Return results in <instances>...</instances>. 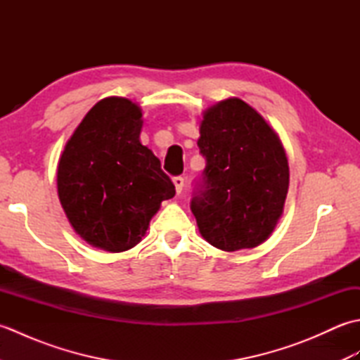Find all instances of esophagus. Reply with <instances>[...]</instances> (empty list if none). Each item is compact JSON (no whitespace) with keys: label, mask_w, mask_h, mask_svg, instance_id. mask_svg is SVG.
Wrapping results in <instances>:
<instances>
[{"label":"esophagus","mask_w":360,"mask_h":360,"mask_svg":"<svg viewBox=\"0 0 360 360\" xmlns=\"http://www.w3.org/2000/svg\"><path fill=\"white\" fill-rule=\"evenodd\" d=\"M173 184L176 187V193L179 195L182 192V187H184V178H182V176H174Z\"/></svg>","instance_id":"1"}]
</instances>
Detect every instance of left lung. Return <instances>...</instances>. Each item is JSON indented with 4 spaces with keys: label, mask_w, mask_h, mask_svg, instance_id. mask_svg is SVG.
<instances>
[{
    "label": "left lung",
    "mask_w": 360,
    "mask_h": 360,
    "mask_svg": "<svg viewBox=\"0 0 360 360\" xmlns=\"http://www.w3.org/2000/svg\"><path fill=\"white\" fill-rule=\"evenodd\" d=\"M200 134L207 164L190 209L202 238L226 252L259 246L281 218L289 188L278 134L236 97L205 110Z\"/></svg>",
    "instance_id": "obj_1"
}]
</instances>
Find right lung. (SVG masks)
I'll return each instance as SVG.
<instances>
[{
	"instance_id": "right-lung-1",
	"label": "right lung",
	"mask_w": 360,
	"mask_h": 360,
	"mask_svg": "<svg viewBox=\"0 0 360 360\" xmlns=\"http://www.w3.org/2000/svg\"><path fill=\"white\" fill-rule=\"evenodd\" d=\"M142 111L124 97L97 102L66 142L57 170L62 207L74 231L106 252L142 240L160 202L174 196L160 160L141 143Z\"/></svg>"
}]
</instances>
